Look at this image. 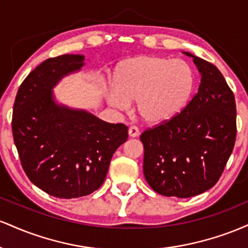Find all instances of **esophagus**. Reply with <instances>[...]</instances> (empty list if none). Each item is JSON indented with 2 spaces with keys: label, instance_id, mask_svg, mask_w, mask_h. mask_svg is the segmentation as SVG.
<instances>
[{
  "label": "esophagus",
  "instance_id": "34e87169",
  "mask_svg": "<svg viewBox=\"0 0 248 248\" xmlns=\"http://www.w3.org/2000/svg\"><path fill=\"white\" fill-rule=\"evenodd\" d=\"M128 134H129V138H138L140 135V130L138 127H130L128 129Z\"/></svg>",
  "mask_w": 248,
  "mask_h": 248
}]
</instances>
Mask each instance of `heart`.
<instances>
[{
    "label": "heart",
    "mask_w": 248,
    "mask_h": 248,
    "mask_svg": "<svg viewBox=\"0 0 248 248\" xmlns=\"http://www.w3.org/2000/svg\"><path fill=\"white\" fill-rule=\"evenodd\" d=\"M196 77L183 59L163 56H138L115 65L112 86L105 92L107 104L126 110L135 100L136 112L144 122L160 124L177 116L191 98Z\"/></svg>",
    "instance_id": "b5f03b06"
}]
</instances>
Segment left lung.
Masks as SVG:
<instances>
[{
  "instance_id": "left-lung-1",
  "label": "left lung",
  "mask_w": 248,
  "mask_h": 248,
  "mask_svg": "<svg viewBox=\"0 0 248 248\" xmlns=\"http://www.w3.org/2000/svg\"><path fill=\"white\" fill-rule=\"evenodd\" d=\"M183 53L201 75L197 94L177 116L140 136L148 184L160 195L178 198L203 193L217 183L237 135L234 95L220 71Z\"/></svg>"
}]
</instances>
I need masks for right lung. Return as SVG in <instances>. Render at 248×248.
I'll return each instance as SVG.
<instances>
[{"label":"right lung","mask_w":248,"mask_h":248,"mask_svg":"<svg viewBox=\"0 0 248 248\" xmlns=\"http://www.w3.org/2000/svg\"><path fill=\"white\" fill-rule=\"evenodd\" d=\"M85 65L82 55L49 58L24 79L13 113V135L29 179L49 195L78 198L99 189L110 158L127 141L122 124L59 104L53 87Z\"/></svg>","instance_id":"obj_1"}]
</instances>
